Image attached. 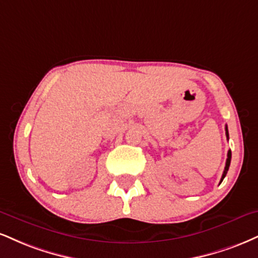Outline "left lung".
<instances>
[{
  "mask_svg": "<svg viewBox=\"0 0 258 258\" xmlns=\"http://www.w3.org/2000/svg\"><path fill=\"white\" fill-rule=\"evenodd\" d=\"M226 136H227V138H228V128H227V126H226ZM231 157H232V153H231V150H228V154H227V160H226V167H225V170H223V174H222L221 181H220V182H222V180L225 179L226 174H227L228 168H229V164H231Z\"/></svg>",
  "mask_w": 258,
  "mask_h": 258,
  "instance_id": "8db88e82",
  "label": "left lung"
}]
</instances>
